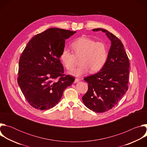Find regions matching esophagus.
Segmentation results:
<instances>
[{"label":"esophagus","mask_w":147,"mask_h":147,"mask_svg":"<svg viewBox=\"0 0 147 147\" xmlns=\"http://www.w3.org/2000/svg\"><path fill=\"white\" fill-rule=\"evenodd\" d=\"M80 81V78H76L75 80H74V83L78 82Z\"/></svg>","instance_id":"esophagus-1"}]
</instances>
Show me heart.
I'll list each match as a JSON object with an SVG mask.
<instances>
[{"label": "heart", "instance_id": "heart-1", "mask_svg": "<svg viewBox=\"0 0 147 147\" xmlns=\"http://www.w3.org/2000/svg\"><path fill=\"white\" fill-rule=\"evenodd\" d=\"M70 47L73 52L64 48L61 52L60 59L66 69L71 71L76 64V59L80 58L81 65L70 73L72 76H81L90 70L91 73L98 72L106 64L108 51L103 42H96L87 36H81L73 41Z\"/></svg>", "mask_w": 147, "mask_h": 147}]
</instances>
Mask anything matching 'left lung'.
<instances>
[{"label":"left lung","mask_w":147,"mask_h":147,"mask_svg":"<svg viewBox=\"0 0 147 147\" xmlns=\"http://www.w3.org/2000/svg\"><path fill=\"white\" fill-rule=\"evenodd\" d=\"M92 31L105 33L111 45L105 66L95 74L84 78L88 83V90L82 99L90 110L103 113L112 109L127 91L130 63L121 41L117 36L102 28Z\"/></svg>","instance_id":"1"}]
</instances>
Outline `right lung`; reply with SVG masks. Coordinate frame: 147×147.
<instances>
[{"mask_svg": "<svg viewBox=\"0 0 147 147\" xmlns=\"http://www.w3.org/2000/svg\"><path fill=\"white\" fill-rule=\"evenodd\" d=\"M76 32L50 28L35 35L22 52L17 82L32 107L41 111L52 108L74 81V77L64 74L59 58L65 39Z\"/></svg>", "mask_w": 147, "mask_h": 147, "instance_id": "right-lung-1", "label": "right lung"}]
</instances>
